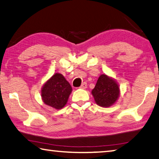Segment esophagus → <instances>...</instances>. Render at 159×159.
<instances>
[{
	"label": "esophagus",
	"instance_id": "1",
	"mask_svg": "<svg viewBox=\"0 0 159 159\" xmlns=\"http://www.w3.org/2000/svg\"><path fill=\"white\" fill-rule=\"evenodd\" d=\"M86 88H87V83H85V82L83 83L82 85H80V88H81V89H85Z\"/></svg>",
	"mask_w": 159,
	"mask_h": 159
}]
</instances>
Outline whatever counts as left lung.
Masks as SVG:
<instances>
[{
    "label": "left lung",
    "instance_id": "1",
    "mask_svg": "<svg viewBox=\"0 0 159 159\" xmlns=\"http://www.w3.org/2000/svg\"><path fill=\"white\" fill-rule=\"evenodd\" d=\"M92 95L98 105L109 107L117 101L120 95L119 86L112 78L102 74L92 90Z\"/></svg>",
    "mask_w": 159,
    "mask_h": 159
}]
</instances>
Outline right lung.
<instances>
[{
  "mask_svg": "<svg viewBox=\"0 0 159 159\" xmlns=\"http://www.w3.org/2000/svg\"><path fill=\"white\" fill-rule=\"evenodd\" d=\"M71 91V85L63 75L56 73L43 86L42 99L46 105L61 109L65 106Z\"/></svg>",
  "mask_w": 159,
  "mask_h": 159,
  "instance_id": "obj_1",
  "label": "right lung"
}]
</instances>
